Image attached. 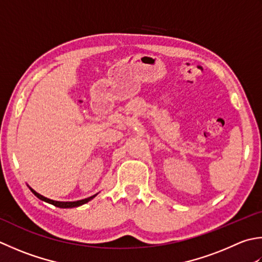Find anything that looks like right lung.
<instances>
[{"instance_id":"right-lung-1","label":"right lung","mask_w":262,"mask_h":262,"mask_svg":"<svg viewBox=\"0 0 262 262\" xmlns=\"http://www.w3.org/2000/svg\"><path fill=\"white\" fill-rule=\"evenodd\" d=\"M29 189L35 194V196H37L39 200H42V201L48 202V203H50V204H53V206L58 207V208H63V209H64V208H75V207H79V206H81V204H85V203H87L89 201H91L92 199L95 198V196L97 195V194H95V195H93V196H90V198L84 199V200H79V201H74V202H61V201H54V200H50V199H48V198L40 195V194H38L37 192L34 191V189H33L32 187H29Z\"/></svg>"}]
</instances>
